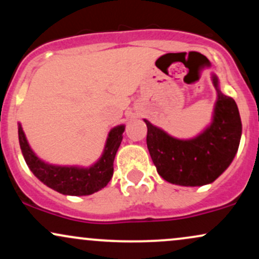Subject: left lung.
Returning <instances> with one entry per match:
<instances>
[{
	"mask_svg": "<svg viewBox=\"0 0 259 259\" xmlns=\"http://www.w3.org/2000/svg\"><path fill=\"white\" fill-rule=\"evenodd\" d=\"M212 82L217 91L212 121L195 138H174L144 119L148 152L158 174L168 183L180 186L213 183L227 170L239 150L242 133L239 108L221 91L215 74H212Z\"/></svg>",
	"mask_w": 259,
	"mask_h": 259,
	"instance_id": "left-lung-1",
	"label": "left lung"
}]
</instances>
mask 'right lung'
<instances>
[{
	"label": "right lung",
	"instance_id": "right-lung-1",
	"mask_svg": "<svg viewBox=\"0 0 259 259\" xmlns=\"http://www.w3.org/2000/svg\"><path fill=\"white\" fill-rule=\"evenodd\" d=\"M125 125L120 124L112 127L107 136L105 148L96 163L90 167L79 165L50 164L31 150L22 124L18 123V136L26 164L32 174L45 185L51 187L59 194L68 196H88L100 191L113 177V162L119 148Z\"/></svg>",
	"mask_w": 259,
	"mask_h": 259
}]
</instances>
